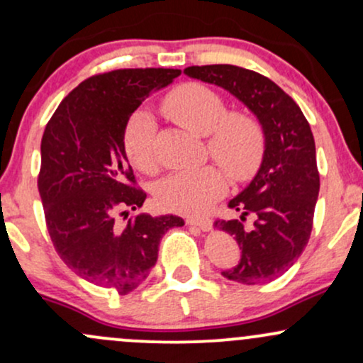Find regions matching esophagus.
Masks as SVG:
<instances>
[{"instance_id": "esophagus-1", "label": "esophagus", "mask_w": 363, "mask_h": 363, "mask_svg": "<svg viewBox=\"0 0 363 363\" xmlns=\"http://www.w3.org/2000/svg\"><path fill=\"white\" fill-rule=\"evenodd\" d=\"M187 225H194V227L201 228V230H210L211 228V220L208 218H194V216H187L186 218Z\"/></svg>"}]
</instances>
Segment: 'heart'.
Instances as JSON below:
<instances>
[{
    "instance_id": "1",
    "label": "heart",
    "mask_w": 363,
    "mask_h": 363,
    "mask_svg": "<svg viewBox=\"0 0 363 363\" xmlns=\"http://www.w3.org/2000/svg\"><path fill=\"white\" fill-rule=\"evenodd\" d=\"M162 111L179 126L206 136L211 158L232 179L249 177L264 152V133L249 112H227L222 95L201 83H184L162 102ZM157 123L148 112L138 111L124 129V150L136 169L145 174L157 170ZM223 174L216 167L182 170L165 177L157 187V203L164 210L201 215L225 193Z\"/></svg>"
}]
</instances>
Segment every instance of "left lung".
Returning <instances> with one entry per match:
<instances>
[{
  "label": "left lung",
  "mask_w": 363,
  "mask_h": 363,
  "mask_svg": "<svg viewBox=\"0 0 363 363\" xmlns=\"http://www.w3.org/2000/svg\"><path fill=\"white\" fill-rule=\"evenodd\" d=\"M184 73L230 91L259 121L264 133L259 170L228 201L240 216L215 225L234 235L242 251L223 277L244 285L272 281L294 266L311 237L319 172L309 123L290 95L251 69L208 65L189 66ZM247 214L255 216L251 228L243 223Z\"/></svg>",
  "instance_id": "8db88e82"
}]
</instances>
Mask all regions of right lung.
<instances>
[{
  "label": "right lung",
  "mask_w": 363,
  "mask_h": 363,
  "mask_svg": "<svg viewBox=\"0 0 363 363\" xmlns=\"http://www.w3.org/2000/svg\"><path fill=\"white\" fill-rule=\"evenodd\" d=\"M181 69L136 68L95 74L60 104L40 143L39 193L56 252L83 280L128 295L147 280L162 237L184 220L141 213L124 227L116 215L147 194L124 150V129L152 91ZM123 211L121 215H124Z\"/></svg>",
  "instance_id": "1"
}]
</instances>
